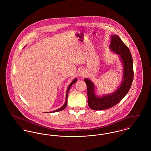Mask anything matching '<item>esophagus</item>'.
Listing matches in <instances>:
<instances>
[{"mask_svg": "<svg viewBox=\"0 0 151 151\" xmlns=\"http://www.w3.org/2000/svg\"><path fill=\"white\" fill-rule=\"evenodd\" d=\"M79 76H81V77H84V76H86V73H85V72L84 70H80V72H79Z\"/></svg>", "mask_w": 151, "mask_h": 151, "instance_id": "34e87169", "label": "esophagus"}]
</instances>
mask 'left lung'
Instances as JSON below:
<instances>
[{"label": "left lung", "instance_id": "8db88e82", "mask_svg": "<svg viewBox=\"0 0 151 151\" xmlns=\"http://www.w3.org/2000/svg\"><path fill=\"white\" fill-rule=\"evenodd\" d=\"M110 49L117 54L123 65V78L116 90L109 94L99 96L96 95L94 83L88 78L84 81L87 85V103L94 110H103L114 106L127 95L134 78L133 60L129 49L117 35L111 36Z\"/></svg>", "mask_w": 151, "mask_h": 151}]
</instances>
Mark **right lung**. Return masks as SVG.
Masks as SVG:
<instances>
[{
    "label": "right lung",
    "mask_w": 151,
    "mask_h": 151,
    "mask_svg": "<svg viewBox=\"0 0 151 151\" xmlns=\"http://www.w3.org/2000/svg\"><path fill=\"white\" fill-rule=\"evenodd\" d=\"M77 78H76L75 79H74L73 81H72V82L70 83V85H69V86L68 87V88H67V91H66V99H65V102L64 103V105L62 106V107H61L60 109H57V110H55V111H51V112H48V113H52V112H58V111H62V110H63L64 109H65V107H66V106H67V102H68V93H69V90H70V87L72 86V85L74 83H76V82H77Z\"/></svg>",
    "instance_id": "1"
}]
</instances>
